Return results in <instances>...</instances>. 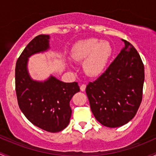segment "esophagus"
I'll use <instances>...</instances> for the list:
<instances>
[{"label": "esophagus", "instance_id": "obj_1", "mask_svg": "<svg viewBox=\"0 0 156 156\" xmlns=\"http://www.w3.org/2000/svg\"><path fill=\"white\" fill-rule=\"evenodd\" d=\"M86 86L85 84H82L81 86H80V90H81L82 91H84L85 90H86Z\"/></svg>", "mask_w": 156, "mask_h": 156}]
</instances>
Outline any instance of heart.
Returning a JSON list of instances; mask_svg holds the SVG:
<instances>
[{
	"label": "heart",
	"mask_w": 156,
	"mask_h": 156,
	"mask_svg": "<svg viewBox=\"0 0 156 156\" xmlns=\"http://www.w3.org/2000/svg\"><path fill=\"white\" fill-rule=\"evenodd\" d=\"M112 46L107 41L91 38L78 42L71 51L75 62H83L85 73L89 76H97L104 71L112 55Z\"/></svg>",
	"instance_id": "b5f03b06"
}]
</instances>
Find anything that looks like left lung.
<instances>
[{
	"instance_id": "8db88e82",
	"label": "left lung",
	"mask_w": 156,
	"mask_h": 156,
	"mask_svg": "<svg viewBox=\"0 0 156 156\" xmlns=\"http://www.w3.org/2000/svg\"><path fill=\"white\" fill-rule=\"evenodd\" d=\"M107 70L86 89L96 119L106 127L116 128L135 116L143 98L144 65L128 41Z\"/></svg>"
}]
</instances>
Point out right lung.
I'll use <instances>...</instances> for the list:
<instances>
[{
	"mask_svg": "<svg viewBox=\"0 0 156 156\" xmlns=\"http://www.w3.org/2000/svg\"><path fill=\"white\" fill-rule=\"evenodd\" d=\"M49 35L35 37L19 57L15 69L16 93L21 111L35 126L55 133L68 126L72 110L70 101L80 91L78 83H63L54 76L37 82L27 70L31 55L49 49Z\"/></svg>",
	"mask_w": 156,
	"mask_h": 156,
	"instance_id": "1",
	"label": "right lung"
}]
</instances>
